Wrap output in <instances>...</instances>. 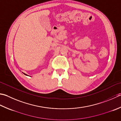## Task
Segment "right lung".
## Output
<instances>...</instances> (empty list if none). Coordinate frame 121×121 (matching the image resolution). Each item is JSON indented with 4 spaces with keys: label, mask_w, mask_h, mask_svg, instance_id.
I'll return each instance as SVG.
<instances>
[{
    "label": "right lung",
    "mask_w": 121,
    "mask_h": 121,
    "mask_svg": "<svg viewBox=\"0 0 121 121\" xmlns=\"http://www.w3.org/2000/svg\"><path fill=\"white\" fill-rule=\"evenodd\" d=\"M23 73V72H22ZM23 73V74H24L25 75H27V76H29V75H27V74H26V73Z\"/></svg>",
    "instance_id": "right-lung-1"
}]
</instances>
